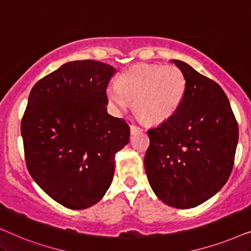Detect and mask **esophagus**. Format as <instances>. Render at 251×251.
<instances>
[{
	"label": "esophagus",
	"instance_id": "esophagus-1",
	"mask_svg": "<svg viewBox=\"0 0 251 251\" xmlns=\"http://www.w3.org/2000/svg\"><path fill=\"white\" fill-rule=\"evenodd\" d=\"M139 131H142V128H140V126H136V125L130 126V133H131V135H136V133Z\"/></svg>",
	"mask_w": 251,
	"mask_h": 251
}]
</instances>
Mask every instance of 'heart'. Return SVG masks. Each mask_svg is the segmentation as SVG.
<instances>
[{
	"instance_id": "obj_1",
	"label": "heart",
	"mask_w": 251,
	"mask_h": 251,
	"mask_svg": "<svg viewBox=\"0 0 251 251\" xmlns=\"http://www.w3.org/2000/svg\"><path fill=\"white\" fill-rule=\"evenodd\" d=\"M186 91L187 78L179 67L154 64L133 65L120 74L118 84L106 90L120 108L133 102V111L146 123H161L175 115Z\"/></svg>"
}]
</instances>
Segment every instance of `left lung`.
<instances>
[{"label": "left lung", "mask_w": 251, "mask_h": 251, "mask_svg": "<svg viewBox=\"0 0 251 251\" xmlns=\"http://www.w3.org/2000/svg\"><path fill=\"white\" fill-rule=\"evenodd\" d=\"M187 91L175 115L150 129L144 164L156 197L170 207L190 209L217 193L232 173L239 128L218 83L181 60Z\"/></svg>", "instance_id": "left-lung-1"}]
</instances>
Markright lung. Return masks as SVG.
<instances>
[{
  "mask_svg": "<svg viewBox=\"0 0 251 251\" xmlns=\"http://www.w3.org/2000/svg\"><path fill=\"white\" fill-rule=\"evenodd\" d=\"M116 70L96 60L64 64L34 85L22 120L28 173L54 201L85 209L101 200L114 155L130 128L107 113L106 89Z\"/></svg>",
  "mask_w": 251,
  "mask_h": 251,
  "instance_id": "1",
  "label": "right lung"
}]
</instances>
